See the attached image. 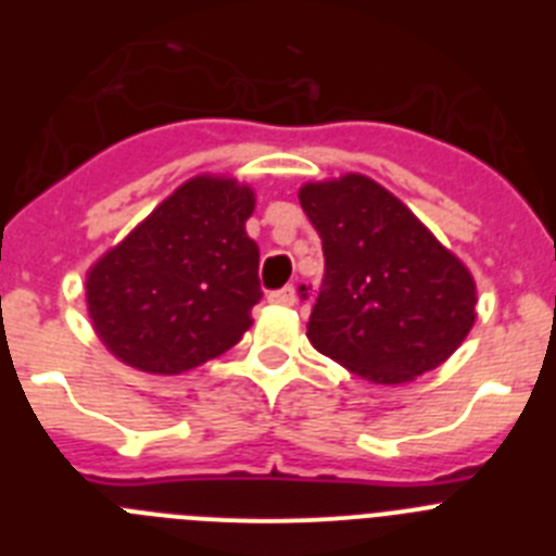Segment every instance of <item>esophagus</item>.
<instances>
[{
	"mask_svg": "<svg viewBox=\"0 0 556 556\" xmlns=\"http://www.w3.org/2000/svg\"><path fill=\"white\" fill-rule=\"evenodd\" d=\"M267 301L275 303V306H294V289L292 287L275 289V292L267 294Z\"/></svg>",
	"mask_w": 556,
	"mask_h": 556,
	"instance_id": "obj_1",
	"label": "esophagus"
}]
</instances>
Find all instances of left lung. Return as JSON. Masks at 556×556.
I'll list each match as a JSON object with an SVG mask.
<instances>
[{"label":"left lung","mask_w":556,"mask_h":556,"mask_svg":"<svg viewBox=\"0 0 556 556\" xmlns=\"http://www.w3.org/2000/svg\"><path fill=\"white\" fill-rule=\"evenodd\" d=\"M298 198L326 255L308 342L376 384H404L443 365L476 320L470 269L365 175L306 184Z\"/></svg>","instance_id":"left-lung-1"}]
</instances>
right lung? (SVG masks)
I'll list each match as a JSON object with an SVG mask.
<instances>
[{"instance_id": "1", "label": "right lung", "mask_w": 556, "mask_h": 556, "mask_svg": "<svg viewBox=\"0 0 556 556\" xmlns=\"http://www.w3.org/2000/svg\"><path fill=\"white\" fill-rule=\"evenodd\" d=\"M250 186L198 175L86 275L102 345L144 372L191 370L233 348L262 301L258 244L244 230Z\"/></svg>"}]
</instances>
